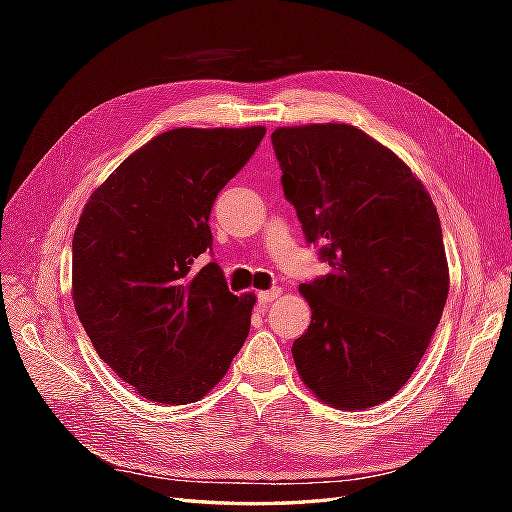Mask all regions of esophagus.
I'll return each instance as SVG.
<instances>
[{"label": "esophagus", "mask_w": 512, "mask_h": 512, "mask_svg": "<svg viewBox=\"0 0 512 512\" xmlns=\"http://www.w3.org/2000/svg\"><path fill=\"white\" fill-rule=\"evenodd\" d=\"M280 294H282V288H271V290H265V292H258V303L267 305V303H271V301L280 297Z\"/></svg>", "instance_id": "34e87169"}]
</instances>
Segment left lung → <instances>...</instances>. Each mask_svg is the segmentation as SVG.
<instances>
[{
    "label": "left lung",
    "mask_w": 512,
    "mask_h": 512,
    "mask_svg": "<svg viewBox=\"0 0 512 512\" xmlns=\"http://www.w3.org/2000/svg\"><path fill=\"white\" fill-rule=\"evenodd\" d=\"M271 143L305 241L331 267L299 288L312 307L292 344L299 376L331 406H378L410 380L444 312L438 211L412 170L359 128H280Z\"/></svg>",
    "instance_id": "8db88e82"
}]
</instances>
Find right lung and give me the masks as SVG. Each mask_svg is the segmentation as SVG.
Returning <instances> with one entry per match:
<instances>
[{
	"label": "right lung",
	"instance_id": "add662e5",
	"mask_svg": "<svg viewBox=\"0 0 512 512\" xmlns=\"http://www.w3.org/2000/svg\"><path fill=\"white\" fill-rule=\"evenodd\" d=\"M265 128H177L134 151L89 198L72 239V294L100 359L145 399L192 404L250 333L211 252L209 215Z\"/></svg>",
	"mask_w": 512,
	"mask_h": 512
}]
</instances>
